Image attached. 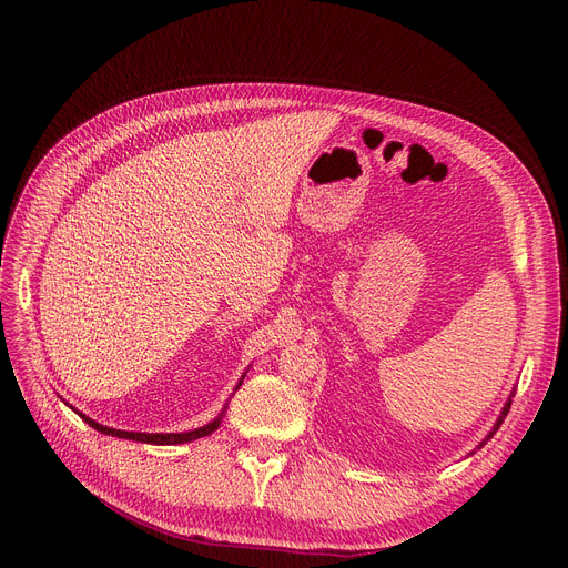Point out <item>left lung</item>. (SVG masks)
Returning <instances> with one entry per match:
<instances>
[{"label": "left lung", "mask_w": 568, "mask_h": 568, "mask_svg": "<svg viewBox=\"0 0 568 568\" xmlns=\"http://www.w3.org/2000/svg\"><path fill=\"white\" fill-rule=\"evenodd\" d=\"M509 407H511V403H506V407H504V412H501L504 416H506V412H509ZM499 422H501V419H499ZM499 422H497V426H499Z\"/></svg>", "instance_id": "obj_1"}]
</instances>
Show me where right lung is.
<instances>
[{
  "mask_svg": "<svg viewBox=\"0 0 568 568\" xmlns=\"http://www.w3.org/2000/svg\"><path fill=\"white\" fill-rule=\"evenodd\" d=\"M78 414H80V412H78ZM80 416H82V419H84L89 426L97 428V430L103 433V435L135 439V442H144V444H184V442H193V439H197V437L212 435V433L219 428V424H221V416H219L216 422L206 424V426H202V428H197V430H191V433H129V430H114V428L101 426V424H97V422H92V419H87L84 414H80Z\"/></svg>",
  "mask_w": 568,
  "mask_h": 568,
  "instance_id": "add662e5",
  "label": "right lung"
}]
</instances>
